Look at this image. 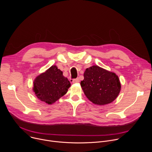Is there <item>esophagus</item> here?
Listing matches in <instances>:
<instances>
[{
    "instance_id": "34e87169",
    "label": "esophagus",
    "mask_w": 152,
    "mask_h": 152,
    "mask_svg": "<svg viewBox=\"0 0 152 152\" xmlns=\"http://www.w3.org/2000/svg\"><path fill=\"white\" fill-rule=\"evenodd\" d=\"M72 82L73 83H78V82H79V78H76V79H73V80H72Z\"/></svg>"
}]
</instances>
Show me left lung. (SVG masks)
I'll use <instances>...</instances> for the list:
<instances>
[{"label": "left lung", "mask_w": 152, "mask_h": 152, "mask_svg": "<svg viewBox=\"0 0 152 152\" xmlns=\"http://www.w3.org/2000/svg\"><path fill=\"white\" fill-rule=\"evenodd\" d=\"M80 85L85 95L96 104L104 105L113 102L121 90L118 77L97 66L86 69Z\"/></svg>", "instance_id": "obj_1"}]
</instances>
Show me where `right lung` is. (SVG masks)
<instances>
[{"instance_id": "add662e5", "label": "right lung", "mask_w": 152, "mask_h": 152, "mask_svg": "<svg viewBox=\"0 0 152 152\" xmlns=\"http://www.w3.org/2000/svg\"><path fill=\"white\" fill-rule=\"evenodd\" d=\"M70 85L62 72L56 66H52L36 77L33 90L40 100L51 104L67 93Z\"/></svg>"}]
</instances>
